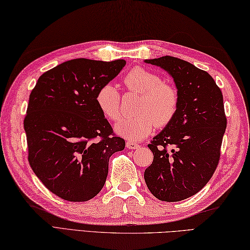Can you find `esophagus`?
Returning <instances> with one entry per match:
<instances>
[{
	"label": "esophagus",
	"mask_w": 250,
	"mask_h": 250,
	"mask_svg": "<svg viewBox=\"0 0 250 250\" xmlns=\"http://www.w3.org/2000/svg\"><path fill=\"white\" fill-rule=\"evenodd\" d=\"M126 147L129 148V149H137L139 147V144L136 142H132V141H127L126 142Z\"/></svg>",
	"instance_id": "obj_1"
}]
</instances>
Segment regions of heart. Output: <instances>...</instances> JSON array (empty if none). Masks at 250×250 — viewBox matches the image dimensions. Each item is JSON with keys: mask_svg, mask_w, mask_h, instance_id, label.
I'll return each mask as SVG.
<instances>
[{"mask_svg": "<svg viewBox=\"0 0 250 250\" xmlns=\"http://www.w3.org/2000/svg\"><path fill=\"white\" fill-rule=\"evenodd\" d=\"M126 88L131 92L142 94L136 111L138 115L122 120L115 125V131L121 137L131 141H140L158 127H166L177 114L180 96L177 88L166 83L157 73L137 66L124 78ZM96 105L102 113L110 121L122 118L121 94L111 83H105L97 90Z\"/></svg>", "mask_w": 250, "mask_h": 250, "instance_id": "1", "label": "heart"}]
</instances>
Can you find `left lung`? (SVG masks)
Listing matches in <instances>:
<instances>
[{
    "mask_svg": "<svg viewBox=\"0 0 250 250\" xmlns=\"http://www.w3.org/2000/svg\"><path fill=\"white\" fill-rule=\"evenodd\" d=\"M174 78L180 104L174 120L147 145L153 163L145 169L148 190L163 202H180L208 184L221 157L227 127L221 89L209 73L185 60H145Z\"/></svg>",
    "mask_w": 250,
    "mask_h": 250,
    "instance_id": "left-lung-1",
    "label": "left lung"
}]
</instances>
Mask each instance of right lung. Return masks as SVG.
Segmentation results:
<instances>
[{"label": "right lung", "mask_w": 250, "mask_h": 250, "mask_svg": "<svg viewBox=\"0 0 250 250\" xmlns=\"http://www.w3.org/2000/svg\"><path fill=\"white\" fill-rule=\"evenodd\" d=\"M125 64L72 59L43 73L29 94L24 118L29 166L60 198L79 203L97 195L109 158L125 147L95 102L97 90Z\"/></svg>", "instance_id": "add662e5"}]
</instances>
